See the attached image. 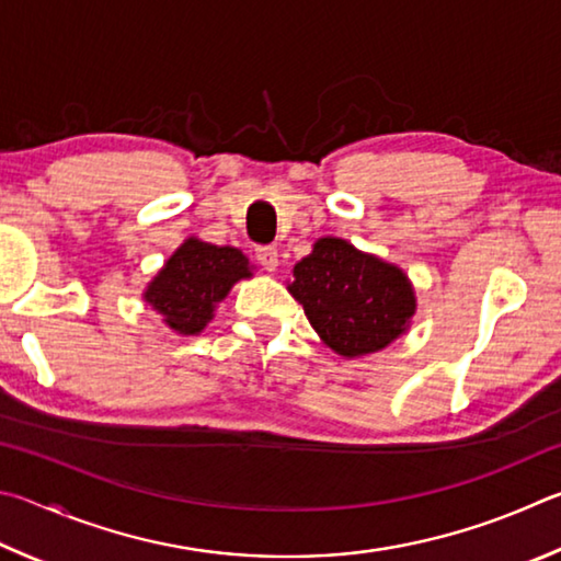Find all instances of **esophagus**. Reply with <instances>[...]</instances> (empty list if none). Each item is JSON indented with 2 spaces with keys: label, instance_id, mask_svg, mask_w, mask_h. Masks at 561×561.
<instances>
[{
  "label": "esophagus",
  "instance_id": "esophagus-1",
  "mask_svg": "<svg viewBox=\"0 0 561 561\" xmlns=\"http://www.w3.org/2000/svg\"><path fill=\"white\" fill-rule=\"evenodd\" d=\"M255 259H259L265 271L273 273L278 268V249H273V245H261V249L255 251Z\"/></svg>",
  "mask_w": 561,
  "mask_h": 561
}]
</instances>
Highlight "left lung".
<instances>
[{"label":"left lung","instance_id":"left-lung-1","mask_svg":"<svg viewBox=\"0 0 561 561\" xmlns=\"http://www.w3.org/2000/svg\"><path fill=\"white\" fill-rule=\"evenodd\" d=\"M312 330L342 357H362L404 335L416 312L414 288L394 263L325 236L296 263L288 286Z\"/></svg>","mask_w":561,"mask_h":561}]
</instances>
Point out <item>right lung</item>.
<instances>
[{
  "label": "right lung",
  "instance_id": "obj_1",
  "mask_svg": "<svg viewBox=\"0 0 561 561\" xmlns=\"http://www.w3.org/2000/svg\"><path fill=\"white\" fill-rule=\"evenodd\" d=\"M251 275V263L239 249L190 236L147 283L142 298L174 332L199 335L211 322L216 302L229 296L233 283Z\"/></svg>",
  "mask_w": 561,
  "mask_h": 561
}]
</instances>
